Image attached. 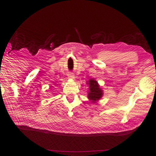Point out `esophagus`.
Returning <instances> with one entry per match:
<instances>
[{
    "instance_id": "obj_1",
    "label": "esophagus",
    "mask_w": 156,
    "mask_h": 156,
    "mask_svg": "<svg viewBox=\"0 0 156 156\" xmlns=\"http://www.w3.org/2000/svg\"><path fill=\"white\" fill-rule=\"evenodd\" d=\"M68 78H70V79H74L75 78V76H74V75L73 74V73H69L68 74Z\"/></svg>"
}]
</instances>
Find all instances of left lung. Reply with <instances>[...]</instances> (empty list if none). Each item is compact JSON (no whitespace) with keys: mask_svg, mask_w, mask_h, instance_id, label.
<instances>
[{"mask_svg":"<svg viewBox=\"0 0 156 156\" xmlns=\"http://www.w3.org/2000/svg\"><path fill=\"white\" fill-rule=\"evenodd\" d=\"M87 84L89 86V91H88V98L93 102H96L101 98L103 92L100 88V86L98 82L94 79H90Z\"/></svg>","mask_w":156,"mask_h":156,"instance_id":"left-lung-1","label":"left lung"}]
</instances>
